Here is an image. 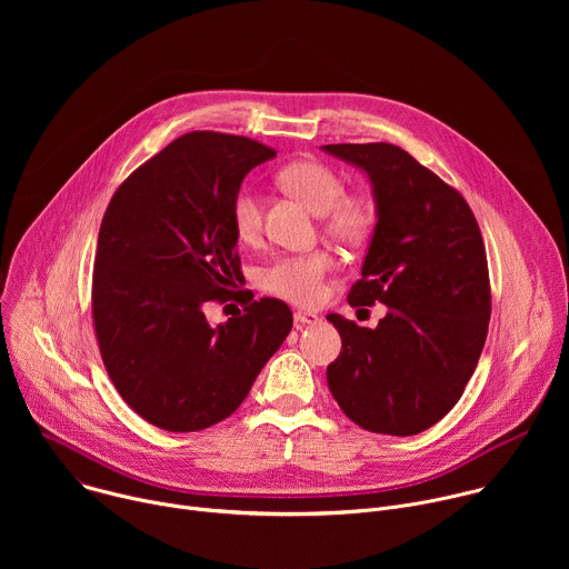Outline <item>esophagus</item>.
<instances>
[{
	"instance_id": "1",
	"label": "esophagus",
	"mask_w": 569,
	"mask_h": 569,
	"mask_svg": "<svg viewBox=\"0 0 569 569\" xmlns=\"http://www.w3.org/2000/svg\"><path fill=\"white\" fill-rule=\"evenodd\" d=\"M319 315L310 312V310H295V323L297 327H303V323H317Z\"/></svg>"
}]
</instances>
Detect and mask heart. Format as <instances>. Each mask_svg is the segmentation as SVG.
Masks as SVG:
<instances>
[{"label":"heart","instance_id":"b5f03b06","mask_svg":"<svg viewBox=\"0 0 569 569\" xmlns=\"http://www.w3.org/2000/svg\"><path fill=\"white\" fill-rule=\"evenodd\" d=\"M279 187L310 211L319 213L321 231L342 246H360L378 222L376 202L360 191H345L342 178L327 164L312 159L292 161L277 173ZM231 227L238 240L254 242L261 233L259 196L242 187L231 200ZM333 270L329 252L281 257L261 272V288L279 299L312 306L323 295V279Z\"/></svg>","mask_w":569,"mask_h":569}]
</instances>
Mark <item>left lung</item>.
<instances>
[{"mask_svg": "<svg viewBox=\"0 0 569 569\" xmlns=\"http://www.w3.org/2000/svg\"><path fill=\"white\" fill-rule=\"evenodd\" d=\"M360 167L378 222L349 303H385L376 329L327 319L342 351L327 380L342 412L378 435L412 437L439 423L463 393L491 319L483 238L463 196L393 143H329Z\"/></svg>", "mask_w": 569, "mask_h": 569, "instance_id": "left-lung-1", "label": "left lung"}]
</instances>
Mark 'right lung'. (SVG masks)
<instances>
[{
  "instance_id": "1",
  "label": "right lung",
  "mask_w": 569,
  "mask_h": 569,
  "mask_svg": "<svg viewBox=\"0 0 569 569\" xmlns=\"http://www.w3.org/2000/svg\"><path fill=\"white\" fill-rule=\"evenodd\" d=\"M277 150L196 130L132 171L99 231L92 319L110 380L154 428L198 432L233 415L292 329L279 299L252 301L242 281L231 200ZM243 312L218 330L207 302Z\"/></svg>"
}]
</instances>
